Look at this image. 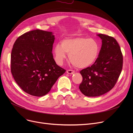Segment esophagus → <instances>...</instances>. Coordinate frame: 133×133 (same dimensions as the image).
I'll list each match as a JSON object with an SVG mask.
<instances>
[{
	"mask_svg": "<svg viewBox=\"0 0 133 133\" xmlns=\"http://www.w3.org/2000/svg\"><path fill=\"white\" fill-rule=\"evenodd\" d=\"M67 73L68 74H73L74 73V71L73 70H72V69H67V71H66Z\"/></svg>",
	"mask_w": 133,
	"mask_h": 133,
	"instance_id": "obj_1",
	"label": "esophagus"
}]
</instances>
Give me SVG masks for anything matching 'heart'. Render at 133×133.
Instances as JSON below:
<instances>
[{
	"label": "heart",
	"mask_w": 133,
	"mask_h": 133,
	"mask_svg": "<svg viewBox=\"0 0 133 133\" xmlns=\"http://www.w3.org/2000/svg\"><path fill=\"white\" fill-rule=\"evenodd\" d=\"M100 46L93 39L85 37L65 38L56 44L54 53L58 64L61 65L66 58V53L72 64L83 68L93 65L99 57Z\"/></svg>",
	"instance_id": "b5f03b06"
}]
</instances>
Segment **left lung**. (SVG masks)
<instances>
[{
  "instance_id": "8db88e82",
  "label": "left lung",
  "mask_w": 133,
  "mask_h": 133,
  "mask_svg": "<svg viewBox=\"0 0 133 133\" xmlns=\"http://www.w3.org/2000/svg\"><path fill=\"white\" fill-rule=\"evenodd\" d=\"M102 46L96 61L80 72L82 81L81 93L89 97L98 96L112 89L120 76L123 66V55L116 39L106 34L97 35Z\"/></svg>"
}]
</instances>
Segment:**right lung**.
Masks as SVG:
<instances>
[{"mask_svg":"<svg viewBox=\"0 0 133 133\" xmlns=\"http://www.w3.org/2000/svg\"><path fill=\"white\" fill-rule=\"evenodd\" d=\"M54 39L52 32L36 30L16 40L11 55V71L25 92L35 96L45 95L66 72L53 59Z\"/></svg>","mask_w":133,"mask_h":133,"instance_id":"add662e5","label":"right lung"}]
</instances>
